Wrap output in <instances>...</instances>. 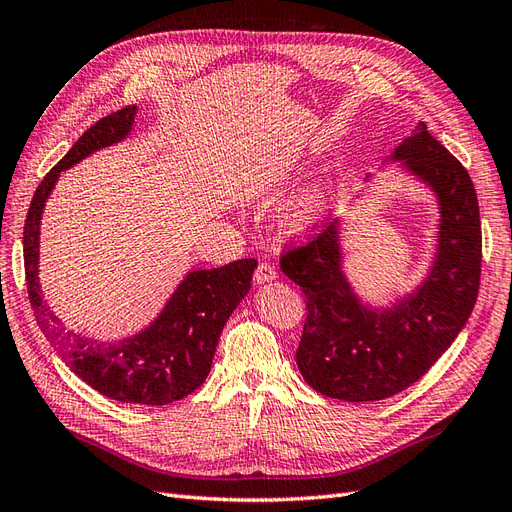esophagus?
I'll return each instance as SVG.
<instances>
[{"mask_svg":"<svg viewBox=\"0 0 512 512\" xmlns=\"http://www.w3.org/2000/svg\"><path fill=\"white\" fill-rule=\"evenodd\" d=\"M275 277H277V271H275V267L269 265V262H260L256 271H254V282L256 284H267V282L275 280Z\"/></svg>","mask_w":512,"mask_h":512,"instance_id":"esophagus-1","label":"esophagus"}]
</instances>
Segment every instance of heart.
I'll return each instance as SVG.
<instances>
[{
    "label": "heart",
    "mask_w": 512,
    "mask_h": 512,
    "mask_svg": "<svg viewBox=\"0 0 512 512\" xmlns=\"http://www.w3.org/2000/svg\"><path fill=\"white\" fill-rule=\"evenodd\" d=\"M324 211V194L318 188H307L282 205L277 220L286 232H303L318 224Z\"/></svg>",
    "instance_id": "b5f03b06"
}]
</instances>
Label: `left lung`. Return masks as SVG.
Wrapping results in <instances>:
<instances>
[{"label":"left lung","instance_id":"1","mask_svg":"<svg viewBox=\"0 0 512 512\" xmlns=\"http://www.w3.org/2000/svg\"><path fill=\"white\" fill-rule=\"evenodd\" d=\"M393 158L406 160L440 198L436 265L418 292L384 312L363 307L339 269L335 222L280 256L282 271L305 294L299 371L333 399L378 401L421 380L455 342L478 297L483 235L468 170L423 121Z\"/></svg>","mask_w":512,"mask_h":512}]
</instances>
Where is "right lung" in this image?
I'll return each mask as SVG.
<instances>
[{
    "label": "right lung",
    "instance_id": "obj_1",
    "mask_svg": "<svg viewBox=\"0 0 512 512\" xmlns=\"http://www.w3.org/2000/svg\"><path fill=\"white\" fill-rule=\"evenodd\" d=\"M134 115L136 106H126L96 121L40 181L23 232L25 282L40 331L76 376L123 404L166 406L188 397L205 382L224 324L250 290L258 265L254 258L211 271H192L149 329L108 346L70 333L46 307L38 286L40 218L59 173L96 149L126 138Z\"/></svg>",
    "mask_w": 512,
    "mask_h": 512
}]
</instances>
